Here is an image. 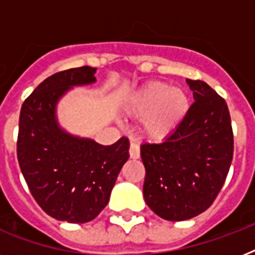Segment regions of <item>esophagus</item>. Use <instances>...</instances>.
I'll list each match as a JSON object with an SVG mask.
<instances>
[{
    "label": "esophagus",
    "mask_w": 255,
    "mask_h": 255,
    "mask_svg": "<svg viewBox=\"0 0 255 255\" xmlns=\"http://www.w3.org/2000/svg\"><path fill=\"white\" fill-rule=\"evenodd\" d=\"M129 156H131V159H139L140 157L139 145L136 143H133V141H132L131 145H129Z\"/></svg>",
    "instance_id": "obj_1"
}]
</instances>
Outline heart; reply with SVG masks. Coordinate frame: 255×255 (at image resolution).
I'll return each instance as SVG.
<instances>
[{
  "instance_id": "1",
  "label": "heart",
  "mask_w": 255,
  "mask_h": 255,
  "mask_svg": "<svg viewBox=\"0 0 255 255\" xmlns=\"http://www.w3.org/2000/svg\"><path fill=\"white\" fill-rule=\"evenodd\" d=\"M189 110V99L182 90L164 82H151L129 98L127 111L143 116V131L152 139H163L181 123Z\"/></svg>"
}]
</instances>
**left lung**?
<instances>
[{
  "label": "left lung",
  "mask_w": 255,
  "mask_h": 255,
  "mask_svg": "<svg viewBox=\"0 0 255 255\" xmlns=\"http://www.w3.org/2000/svg\"><path fill=\"white\" fill-rule=\"evenodd\" d=\"M194 103L161 143H145L143 194L147 205L168 221L205 212L220 193L233 160L234 141L225 99L202 81L186 79Z\"/></svg>",
  "instance_id": "1"
}]
</instances>
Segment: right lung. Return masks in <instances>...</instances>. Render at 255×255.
Segmentation results:
<instances>
[{
	"label": "right lung",
	"mask_w": 255,
	"mask_h": 255,
	"mask_svg": "<svg viewBox=\"0 0 255 255\" xmlns=\"http://www.w3.org/2000/svg\"><path fill=\"white\" fill-rule=\"evenodd\" d=\"M95 67L54 74L22 104L17 157L30 193L46 213L59 221L85 224L106 208L120 169L129 157V141L112 145L78 137L59 127L58 100L74 86L91 85Z\"/></svg>",
	"instance_id": "1"
}]
</instances>
